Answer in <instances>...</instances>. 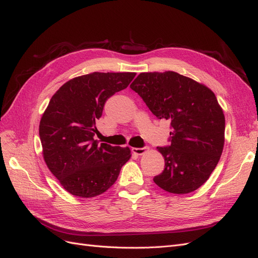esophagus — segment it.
Segmentation results:
<instances>
[{
	"instance_id": "1",
	"label": "esophagus",
	"mask_w": 258,
	"mask_h": 258,
	"mask_svg": "<svg viewBox=\"0 0 258 258\" xmlns=\"http://www.w3.org/2000/svg\"><path fill=\"white\" fill-rule=\"evenodd\" d=\"M131 151L137 155H143L144 153H146L148 151V147L147 146H145V147H132Z\"/></svg>"
}]
</instances>
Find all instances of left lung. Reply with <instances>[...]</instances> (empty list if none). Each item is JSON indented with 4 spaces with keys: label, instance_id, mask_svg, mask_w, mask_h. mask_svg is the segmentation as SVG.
I'll list each match as a JSON object with an SVG mask.
<instances>
[{
    "label": "left lung",
    "instance_id": "left-lung-1",
    "mask_svg": "<svg viewBox=\"0 0 258 258\" xmlns=\"http://www.w3.org/2000/svg\"><path fill=\"white\" fill-rule=\"evenodd\" d=\"M130 88L158 119L171 121V144L157 147L165 169L154 182L171 194L198 189L215 169L225 142V116L213 91L172 71L141 73Z\"/></svg>",
    "mask_w": 258,
    "mask_h": 258
}]
</instances>
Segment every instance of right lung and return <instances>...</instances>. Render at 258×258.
Masks as SVG:
<instances>
[{
  "mask_svg": "<svg viewBox=\"0 0 258 258\" xmlns=\"http://www.w3.org/2000/svg\"><path fill=\"white\" fill-rule=\"evenodd\" d=\"M136 73L93 72L70 80L51 97L40 121L44 160L61 186L82 198L103 194L130 157L129 147L98 144L96 120L106 100Z\"/></svg>",
  "mask_w": 258,
  "mask_h": 258,
  "instance_id": "1",
  "label": "right lung"
}]
</instances>
